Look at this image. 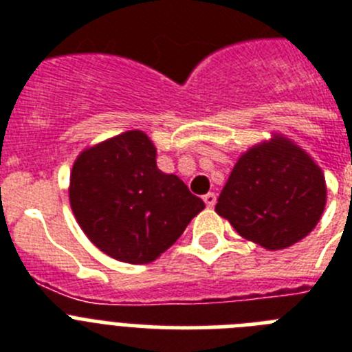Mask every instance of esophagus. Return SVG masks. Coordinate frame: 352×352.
Here are the masks:
<instances>
[{"label":"esophagus","instance_id":"1","mask_svg":"<svg viewBox=\"0 0 352 352\" xmlns=\"http://www.w3.org/2000/svg\"><path fill=\"white\" fill-rule=\"evenodd\" d=\"M203 201L206 203L208 208H213L214 203H217V195H214L213 192H208V194L203 197Z\"/></svg>","mask_w":352,"mask_h":352}]
</instances>
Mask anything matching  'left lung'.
Listing matches in <instances>:
<instances>
[{
    "label": "left lung",
    "mask_w": 352,
    "mask_h": 352,
    "mask_svg": "<svg viewBox=\"0 0 352 352\" xmlns=\"http://www.w3.org/2000/svg\"><path fill=\"white\" fill-rule=\"evenodd\" d=\"M324 206L321 167L291 139L275 133L239 157L214 211L248 241L282 250L312 232Z\"/></svg>",
    "instance_id": "8db88e82"
}]
</instances>
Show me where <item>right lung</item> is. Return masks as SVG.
Listing matches in <instances>:
<instances>
[{"instance_id": "add662e5", "label": "right lung", "mask_w": 352, "mask_h": 352, "mask_svg": "<svg viewBox=\"0 0 352 352\" xmlns=\"http://www.w3.org/2000/svg\"><path fill=\"white\" fill-rule=\"evenodd\" d=\"M70 206L96 248L113 259L148 264L183 234L203 199L157 167V148L141 130L86 148L70 173Z\"/></svg>"}]
</instances>
